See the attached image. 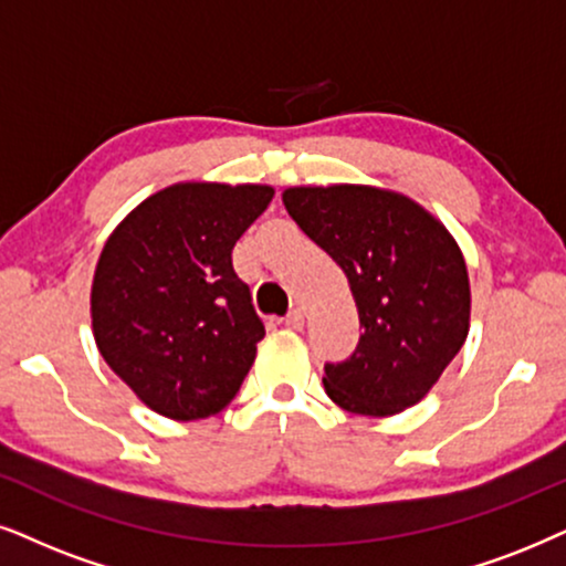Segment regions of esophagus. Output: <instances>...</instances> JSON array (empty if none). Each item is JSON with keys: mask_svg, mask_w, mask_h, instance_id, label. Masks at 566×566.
I'll return each instance as SVG.
<instances>
[{"mask_svg": "<svg viewBox=\"0 0 566 566\" xmlns=\"http://www.w3.org/2000/svg\"><path fill=\"white\" fill-rule=\"evenodd\" d=\"M284 326L295 328V332H300V328L305 326V313L300 311V307H295V311L287 313V318H284Z\"/></svg>", "mask_w": 566, "mask_h": 566, "instance_id": "1", "label": "esophagus"}]
</instances>
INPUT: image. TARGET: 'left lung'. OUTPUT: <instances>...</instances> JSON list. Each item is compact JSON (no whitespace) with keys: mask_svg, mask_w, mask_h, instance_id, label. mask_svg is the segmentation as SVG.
I'll return each mask as SVG.
<instances>
[{"mask_svg":"<svg viewBox=\"0 0 566 566\" xmlns=\"http://www.w3.org/2000/svg\"><path fill=\"white\" fill-rule=\"evenodd\" d=\"M284 209L345 271L360 342L326 363L342 410L386 418L418 405L470 332V279L447 227L402 192L370 185L287 188Z\"/></svg>","mask_w":566,"mask_h":566,"instance_id":"obj_1","label":"left lung"}]
</instances>
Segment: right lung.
Wrapping results in <instances>:
<instances>
[{
    "mask_svg": "<svg viewBox=\"0 0 566 566\" xmlns=\"http://www.w3.org/2000/svg\"><path fill=\"white\" fill-rule=\"evenodd\" d=\"M269 185L177 182L127 213L98 255L91 324L98 353L143 405L171 420L224 410L263 339L232 269Z\"/></svg>",
    "mask_w": 566,
    "mask_h": 566,
    "instance_id": "right-lung-1",
    "label": "right lung"
}]
</instances>
